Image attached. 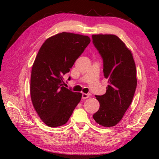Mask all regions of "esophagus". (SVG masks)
<instances>
[{"label":"esophagus","instance_id":"1","mask_svg":"<svg viewBox=\"0 0 159 159\" xmlns=\"http://www.w3.org/2000/svg\"><path fill=\"white\" fill-rule=\"evenodd\" d=\"M90 95H88V94H85V93H83L82 94V99H88L89 98Z\"/></svg>","mask_w":159,"mask_h":159}]
</instances>
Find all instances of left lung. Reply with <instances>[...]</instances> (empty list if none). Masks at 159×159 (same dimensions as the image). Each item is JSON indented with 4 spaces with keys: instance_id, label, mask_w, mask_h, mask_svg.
<instances>
[{
    "instance_id": "left-lung-1",
    "label": "left lung",
    "mask_w": 159,
    "mask_h": 159,
    "mask_svg": "<svg viewBox=\"0 0 159 159\" xmlns=\"http://www.w3.org/2000/svg\"><path fill=\"white\" fill-rule=\"evenodd\" d=\"M93 42L104 62V76L108 79L107 92L97 96L99 109L93 114L104 127L118 124L130 107L137 87V70L133 53L114 34H94Z\"/></svg>"
}]
</instances>
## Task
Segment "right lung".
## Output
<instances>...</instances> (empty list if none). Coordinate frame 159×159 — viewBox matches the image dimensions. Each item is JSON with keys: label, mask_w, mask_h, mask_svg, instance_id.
<instances>
[{"label": "right lung", "mask_w": 159, "mask_h": 159, "mask_svg": "<svg viewBox=\"0 0 159 159\" xmlns=\"http://www.w3.org/2000/svg\"><path fill=\"white\" fill-rule=\"evenodd\" d=\"M90 42L88 36L61 32L45 40L37 54L31 69V99L49 127L65 124L81 99V93L64 87L63 76Z\"/></svg>", "instance_id": "right-lung-1"}]
</instances>
